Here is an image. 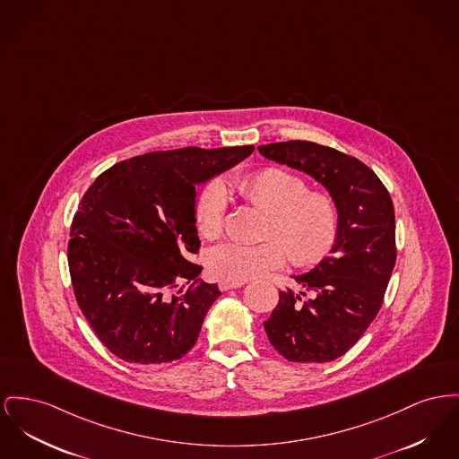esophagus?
I'll use <instances>...</instances> for the list:
<instances>
[{
	"instance_id": "1",
	"label": "esophagus",
	"mask_w": 459,
	"mask_h": 459,
	"mask_svg": "<svg viewBox=\"0 0 459 459\" xmlns=\"http://www.w3.org/2000/svg\"><path fill=\"white\" fill-rule=\"evenodd\" d=\"M241 286H244V282H232V281H225V279L220 281V290H221V291L238 290V288H241Z\"/></svg>"
}]
</instances>
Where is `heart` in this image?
<instances>
[{
    "mask_svg": "<svg viewBox=\"0 0 459 459\" xmlns=\"http://www.w3.org/2000/svg\"><path fill=\"white\" fill-rule=\"evenodd\" d=\"M244 201L269 215L265 238L260 244L225 243L212 253L216 275L246 282L281 267L288 255L293 264L314 265L329 253L336 238V210L321 190H308L303 178L281 168H264L230 182ZM227 213L225 192L212 184L197 199L195 223L206 239L223 234Z\"/></svg>",
    "mask_w": 459,
    "mask_h": 459,
    "instance_id": "heart-1",
    "label": "heart"
}]
</instances>
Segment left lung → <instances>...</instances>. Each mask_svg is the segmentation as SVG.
Here are the masks:
<instances>
[{"mask_svg":"<svg viewBox=\"0 0 459 459\" xmlns=\"http://www.w3.org/2000/svg\"><path fill=\"white\" fill-rule=\"evenodd\" d=\"M267 160L305 171L329 190L338 229L331 255L297 275L301 291H279L265 331L291 362H329L359 342L375 321L395 267V213L377 173L333 147L288 140L258 147Z\"/></svg>","mask_w":459,"mask_h":459,"instance_id":"8db88e82","label":"left lung"}]
</instances>
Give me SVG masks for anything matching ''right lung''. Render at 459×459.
Wrapping results in <instances>:
<instances>
[{"label":"right lung","instance_id":"1","mask_svg":"<svg viewBox=\"0 0 459 459\" xmlns=\"http://www.w3.org/2000/svg\"><path fill=\"white\" fill-rule=\"evenodd\" d=\"M253 145L158 151L110 166L73 218L67 262L82 316L125 362L182 359L220 297L190 262L201 241L195 186L246 160ZM192 281L182 292L178 286ZM179 291L177 292L176 290Z\"/></svg>","mask_w":459,"mask_h":459}]
</instances>
